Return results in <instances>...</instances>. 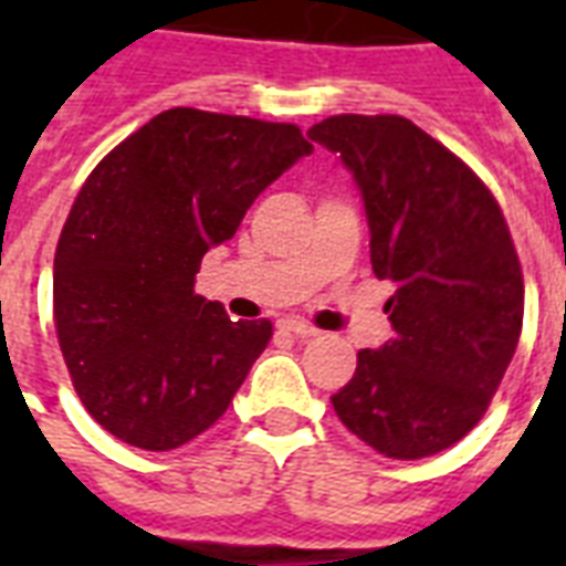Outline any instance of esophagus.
<instances>
[{"instance_id": "34e87169", "label": "esophagus", "mask_w": 566, "mask_h": 566, "mask_svg": "<svg viewBox=\"0 0 566 566\" xmlns=\"http://www.w3.org/2000/svg\"><path fill=\"white\" fill-rule=\"evenodd\" d=\"M282 328H284V332H291V335H296V337H317L319 335L317 328L311 326L308 319H300V317L282 319Z\"/></svg>"}]
</instances>
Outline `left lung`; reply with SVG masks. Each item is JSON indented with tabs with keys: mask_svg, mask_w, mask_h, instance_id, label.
Instances as JSON below:
<instances>
[{
	"mask_svg": "<svg viewBox=\"0 0 566 566\" xmlns=\"http://www.w3.org/2000/svg\"><path fill=\"white\" fill-rule=\"evenodd\" d=\"M353 172L370 261L396 284L394 337L361 349L337 417L385 458L413 461L464 438L491 405L523 328V270L484 181L396 114H337L308 128Z\"/></svg>",
	"mask_w": 566,
	"mask_h": 566,
	"instance_id": "8db88e82",
	"label": "left lung"
}]
</instances>
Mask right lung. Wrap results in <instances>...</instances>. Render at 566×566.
<instances>
[{
    "mask_svg": "<svg viewBox=\"0 0 566 566\" xmlns=\"http://www.w3.org/2000/svg\"><path fill=\"white\" fill-rule=\"evenodd\" d=\"M314 153L291 123L170 108L87 176L55 249L57 344L82 405L128 447L211 429L273 337L193 291L202 255Z\"/></svg>",
    "mask_w": 566,
    "mask_h": 566,
    "instance_id": "1",
    "label": "right lung"
}]
</instances>
